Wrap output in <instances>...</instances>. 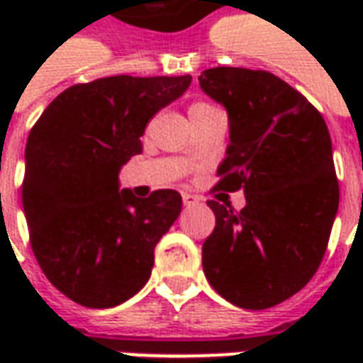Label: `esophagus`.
Segmentation results:
<instances>
[{
  "mask_svg": "<svg viewBox=\"0 0 363 363\" xmlns=\"http://www.w3.org/2000/svg\"><path fill=\"white\" fill-rule=\"evenodd\" d=\"M198 202H200V198L198 196H194V194H189V192H182V204L184 206H194V204H198Z\"/></svg>",
  "mask_w": 363,
  "mask_h": 363,
  "instance_id": "obj_1",
  "label": "esophagus"
}]
</instances>
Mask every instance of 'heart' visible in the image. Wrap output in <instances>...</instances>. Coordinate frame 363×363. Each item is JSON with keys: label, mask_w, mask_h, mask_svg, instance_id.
I'll list each match as a JSON object with an SVG mask.
<instances>
[{"label": "heart", "mask_w": 363, "mask_h": 363, "mask_svg": "<svg viewBox=\"0 0 363 363\" xmlns=\"http://www.w3.org/2000/svg\"><path fill=\"white\" fill-rule=\"evenodd\" d=\"M206 106H212V104L200 103V101H198V103H192V104H190V112H192V111H198V108H206Z\"/></svg>", "instance_id": "heart-1"}]
</instances>
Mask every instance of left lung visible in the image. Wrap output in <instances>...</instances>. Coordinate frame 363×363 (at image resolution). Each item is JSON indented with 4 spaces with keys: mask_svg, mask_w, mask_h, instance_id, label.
I'll list each match as a JSON object with an SVG mask.
<instances>
[{
    "mask_svg": "<svg viewBox=\"0 0 363 363\" xmlns=\"http://www.w3.org/2000/svg\"><path fill=\"white\" fill-rule=\"evenodd\" d=\"M200 89L228 111L229 145L218 189L243 190L241 212L210 200L216 229L202 247L212 288L243 309L281 303L311 280L338 210L328 128L280 77L213 67Z\"/></svg>",
    "mask_w": 363,
    "mask_h": 363,
    "instance_id": "1",
    "label": "left lung"
}]
</instances>
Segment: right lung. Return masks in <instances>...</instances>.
I'll return each mask as SVG.
<instances>
[{
  "label": "right lung",
  "mask_w": 363,
  "mask_h": 363,
  "mask_svg": "<svg viewBox=\"0 0 363 363\" xmlns=\"http://www.w3.org/2000/svg\"><path fill=\"white\" fill-rule=\"evenodd\" d=\"M192 77L114 75L74 85L40 114L27 140L23 210L38 264L64 296L95 309L147 284L153 251L182 208L177 190L138 198L118 173L142 153L145 124Z\"/></svg>",
  "instance_id": "right-lung-1"
}]
</instances>
